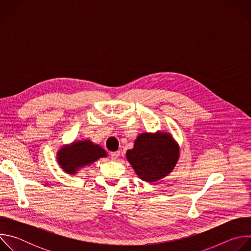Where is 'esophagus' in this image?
I'll list each match as a JSON object with an SVG mask.
<instances>
[{
    "instance_id": "34e87169",
    "label": "esophagus",
    "mask_w": 251,
    "mask_h": 251,
    "mask_svg": "<svg viewBox=\"0 0 251 251\" xmlns=\"http://www.w3.org/2000/svg\"><path fill=\"white\" fill-rule=\"evenodd\" d=\"M119 156H120V152H119V151L111 153V159H112V160H117V159L119 158Z\"/></svg>"
}]
</instances>
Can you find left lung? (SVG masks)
Here are the masks:
<instances>
[{"label":"left lung","mask_w":251,"mask_h":251,"mask_svg":"<svg viewBox=\"0 0 251 251\" xmlns=\"http://www.w3.org/2000/svg\"><path fill=\"white\" fill-rule=\"evenodd\" d=\"M180 148L170 133H142L134 148L126 153L127 160L141 180L154 183L168 176L175 168Z\"/></svg>","instance_id":"8db88e82"}]
</instances>
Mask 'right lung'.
<instances>
[{
  "mask_svg": "<svg viewBox=\"0 0 251 251\" xmlns=\"http://www.w3.org/2000/svg\"><path fill=\"white\" fill-rule=\"evenodd\" d=\"M60 168L69 175H75L79 169L89 166L107 156L106 151L90 140L75 141L73 144L59 149L56 155Z\"/></svg>",
  "mask_w": 251,
  "mask_h": 251,
  "instance_id": "1",
  "label": "right lung"
}]
</instances>
